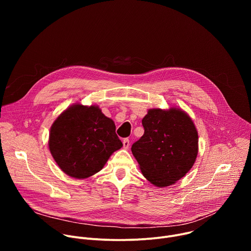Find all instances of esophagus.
I'll use <instances>...</instances> for the list:
<instances>
[{
    "label": "esophagus",
    "instance_id": "esophagus-1",
    "mask_svg": "<svg viewBox=\"0 0 251 251\" xmlns=\"http://www.w3.org/2000/svg\"><path fill=\"white\" fill-rule=\"evenodd\" d=\"M129 146H130V141H129V139L126 138L123 140V148L125 150H127V149H129Z\"/></svg>",
    "mask_w": 251,
    "mask_h": 251
}]
</instances>
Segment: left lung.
<instances>
[{
    "label": "left lung",
    "mask_w": 251,
    "mask_h": 251,
    "mask_svg": "<svg viewBox=\"0 0 251 251\" xmlns=\"http://www.w3.org/2000/svg\"><path fill=\"white\" fill-rule=\"evenodd\" d=\"M144 135L131 151L141 172L156 187L174 185L194 166L199 136L192 118L181 108L149 109L142 119Z\"/></svg>",
    "instance_id": "8db88e82"
}]
</instances>
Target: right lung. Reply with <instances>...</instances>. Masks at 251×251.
I'll use <instances>...</instances> for the list:
<instances>
[{
  "label": "right lung",
  "instance_id": "right-lung-1",
  "mask_svg": "<svg viewBox=\"0 0 251 251\" xmlns=\"http://www.w3.org/2000/svg\"><path fill=\"white\" fill-rule=\"evenodd\" d=\"M115 124L97 105L75 103L52 123L49 147L54 161L69 176L86 178L98 173L123 144Z\"/></svg>",
  "mask_w": 251,
  "mask_h": 251
}]
</instances>
